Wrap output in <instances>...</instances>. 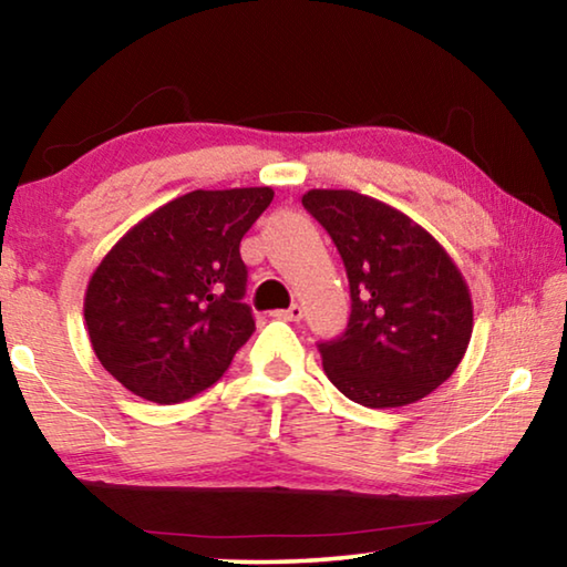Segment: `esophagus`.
Wrapping results in <instances>:
<instances>
[{
  "mask_svg": "<svg viewBox=\"0 0 567 567\" xmlns=\"http://www.w3.org/2000/svg\"><path fill=\"white\" fill-rule=\"evenodd\" d=\"M275 318L287 320V322H300L302 320V307L292 305V307H287V310H277Z\"/></svg>",
  "mask_w": 567,
  "mask_h": 567,
  "instance_id": "esophagus-1",
  "label": "esophagus"
}]
</instances>
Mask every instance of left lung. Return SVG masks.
Returning a JSON list of instances; mask_svg holds the SVG:
<instances>
[{
    "mask_svg": "<svg viewBox=\"0 0 567 567\" xmlns=\"http://www.w3.org/2000/svg\"><path fill=\"white\" fill-rule=\"evenodd\" d=\"M302 205L328 229L350 280L352 312L320 342L334 388L364 408H402L453 375L473 334L463 272L400 209L352 189H310Z\"/></svg>",
    "mask_w": 567,
    "mask_h": 567,
    "instance_id": "8db88e82",
    "label": "left lung"
}]
</instances>
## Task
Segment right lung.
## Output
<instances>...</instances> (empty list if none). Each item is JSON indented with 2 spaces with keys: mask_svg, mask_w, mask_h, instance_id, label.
Returning <instances> with one entry per match:
<instances>
[{
  "mask_svg": "<svg viewBox=\"0 0 567 567\" xmlns=\"http://www.w3.org/2000/svg\"><path fill=\"white\" fill-rule=\"evenodd\" d=\"M272 197V187L187 192L104 255L84 295V322L114 380L169 405L225 375L255 332L239 243Z\"/></svg>",
  "mask_w": 567,
  "mask_h": 567,
  "instance_id": "obj_1",
  "label": "right lung"
}]
</instances>
